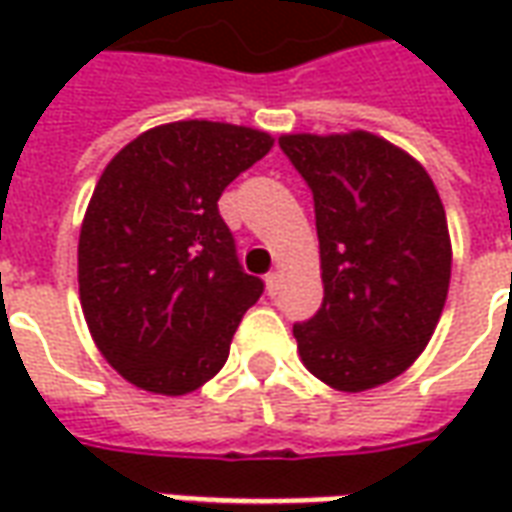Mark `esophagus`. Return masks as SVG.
Here are the masks:
<instances>
[{"label":"esophagus","instance_id":"obj_1","mask_svg":"<svg viewBox=\"0 0 512 512\" xmlns=\"http://www.w3.org/2000/svg\"><path fill=\"white\" fill-rule=\"evenodd\" d=\"M266 288H268V293H271V296L277 293V288H279V271H271V274H268V277H266Z\"/></svg>","mask_w":512,"mask_h":512}]
</instances>
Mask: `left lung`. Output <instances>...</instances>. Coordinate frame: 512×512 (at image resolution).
Here are the masks:
<instances>
[{"instance_id":"8db88e82","label":"left lung","mask_w":512,"mask_h":512,"mask_svg":"<svg viewBox=\"0 0 512 512\" xmlns=\"http://www.w3.org/2000/svg\"><path fill=\"white\" fill-rule=\"evenodd\" d=\"M315 197L323 304L293 326L312 376L337 392L392 381L425 351L447 301V213L417 158L370 131L282 134Z\"/></svg>"}]
</instances>
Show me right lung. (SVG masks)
<instances>
[{
  "label": "right lung",
  "mask_w": 512,
  "mask_h": 512,
  "mask_svg": "<svg viewBox=\"0 0 512 512\" xmlns=\"http://www.w3.org/2000/svg\"><path fill=\"white\" fill-rule=\"evenodd\" d=\"M271 147L260 128L175 120L101 172L79 233V301L95 348L136 389L189 395L227 362L263 282L238 266L216 202Z\"/></svg>",
  "instance_id": "add662e5"
}]
</instances>
